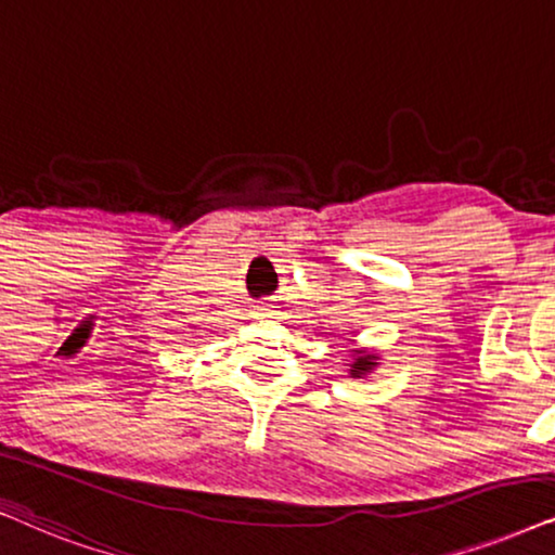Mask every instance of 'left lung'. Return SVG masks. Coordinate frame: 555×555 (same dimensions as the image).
<instances>
[{
    "label": "left lung",
    "instance_id": "obj_1",
    "mask_svg": "<svg viewBox=\"0 0 555 555\" xmlns=\"http://www.w3.org/2000/svg\"><path fill=\"white\" fill-rule=\"evenodd\" d=\"M376 363H378V356L371 353V350H353V361L348 363L350 366L348 371L353 378H363L376 369Z\"/></svg>",
    "mask_w": 555,
    "mask_h": 555
}]
</instances>
